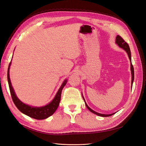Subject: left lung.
Here are the masks:
<instances>
[{"instance_id":"obj_1","label":"left lung","mask_w":146,"mask_h":146,"mask_svg":"<svg viewBox=\"0 0 146 146\" xmlns=\"http://www.w3.org/2000/svg\"><path fill=\"white\" fill-rule=\"evenodd\" d=\"M116 43L119 46V47H120L121 48H122L123 50H125L126 51V52L128 54V56H129V58L130 59V63H131V86H132V85H133V80H134V69H133V65H132V63H131V52H130V47H129V46L128 44L123 40V39L121 36H119V35H117V36H116ZM83 99L84 100V101H85V105L86 106L87 108L90 110V111L94 113L95 114H96V115L98 116H102V117H108V116H110L111 115H113L114 114H115V113H112V114H101V113H97L95 111H94V110H92V109H91L89 107H88V105L86 104V102L85 100V99H84L83 96Z\"/></svg>"}]
</instances>
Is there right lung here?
<instances>
[{"instance_id":"obj_1","label":"right lung","mask_w":146,"mask_h":146,"mask_svg":"<svg viewBox=\"0 0 146 146\" xmlns=\"http://www.w3.org/2000/svg\"><path fill=\"white\" fill-rule=\"evenodd\" d=\"M11 62L10 63L9 66H8V73H7V78H8V85H9V88L10 91V93L11 96V98L13 99V102H14L16 107L20 111H21L23 113L25 114V115H27L30 117L39 119V120H41V119H44L47 118L48 117L50 116L53 114L55 113L56 110L58 108L60 99H61V91H62L63 88L66 85V83H67V80H66L63 82V83L61 85V87L60 88L59 90L57 92L56 96H55L54 99L52 100V102L46 105V106L41 107H31V106L29 105H26L24 104L17 98L16 96L15 91L13 90L12 87L10 78V75H9V71H10V67L11 65Z\"/></svg>"}]
</instances>
